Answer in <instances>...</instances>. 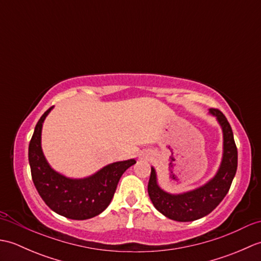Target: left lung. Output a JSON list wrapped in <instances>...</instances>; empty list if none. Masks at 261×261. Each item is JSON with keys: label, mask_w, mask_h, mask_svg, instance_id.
<instances>
[{"label": "left lung", "mask_w": 261, "mask_h": 261, "mask_svg": "<svg viewBox=\"0 0 261 261\" xmlns=\"http://www.w3.org/2000/svg\"><path fill=\"white\" fill-rule=\"evenodd\" d=\"M208 113L218 121L223 136L222 158L212 178L194 190L171 194L159 186L157 171L151 166L150 179L148 184L149 197L153 206L170 220L191 222L210 214L228 194L236 176L238 150L231 125L224 114L219 110L210 109Z\"/></svg>", "instance_id": "1"}]
</instances>
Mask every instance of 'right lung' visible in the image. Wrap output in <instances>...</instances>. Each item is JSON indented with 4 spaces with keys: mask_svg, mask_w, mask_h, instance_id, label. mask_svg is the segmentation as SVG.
I'll list each match as a JSON object with an SVG mask.
<instances>
[{
    "mask_svg": "<svg viewBox=\"0 0 261 261\" xmlns=\"http://www.w3.org/2000/svg\"><path fill=\"white\" fill-rule=\"evenodd\" d=\"M53 108L42 114L35 127L29 145L32 180L39 195L54 212L71 220H87L107 208L124 171L136 159L122 160L104 166L83 178H71L55 170L41 147L42 125Z\"/></svg>",
    "mask_w": 261,
    "mask_h": 261,
    "instance_id": "1",
    "label": "right lung"
}]
</instances>
